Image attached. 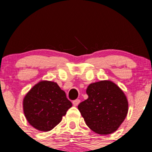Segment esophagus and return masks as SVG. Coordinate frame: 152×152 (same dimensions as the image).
<instances>
[{"label": "esophagus", "instance_id": "esophagus-1", "mask_svg": "<svg viewBox=\"0 0 152 152\" xmlns=\"http://www.w3.org/2000/svg\"><path fill=\"white\" fill-rule=\"evenodd\" d=\"M79 103H80V100H79V99H76V100L73 101V106H78Z\"/></svg>", "mask_w": 152, "mask_h": 152}]
</instances>
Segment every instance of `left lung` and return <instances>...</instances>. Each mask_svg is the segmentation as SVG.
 <instances>
[{
    "instance_id": "1",
    "label": "left lung",
    "mask_w": 152,
    "mask_h": 152,
    "mask_svg": "<svg viewBox=\"0 0 152 152\" xmlns=\"http://www.w3.org/2000/svg\"><path fill=\"white\" fill-rule=\"evenodd\" d=\"M88 99L78 106L87 126L99 134L115 132L128 113L126 97L114 82L109 80L90 84L86 90Z\"/></svg>"
}]
</instances>
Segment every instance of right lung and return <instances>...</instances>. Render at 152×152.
Instances as JSON below:
<instances>
[{
    "instance_id": "right-lung-1",
    "label": "right lung",
    "mask_w": 152,
    "mask_h": 152,
    "mask_svg": "<svg viewBox=\"0 0 152 152\" xmlns=\"http://www.w3.org/2000/svg\"><path fill=\"white\" fill-rule=\"evenodd\" d=\"M72 103L65 91L53 82L41 81L27 93L23 107L30 125L42 132H48L60 123Z\"/></svg>"
}]
</instances>
